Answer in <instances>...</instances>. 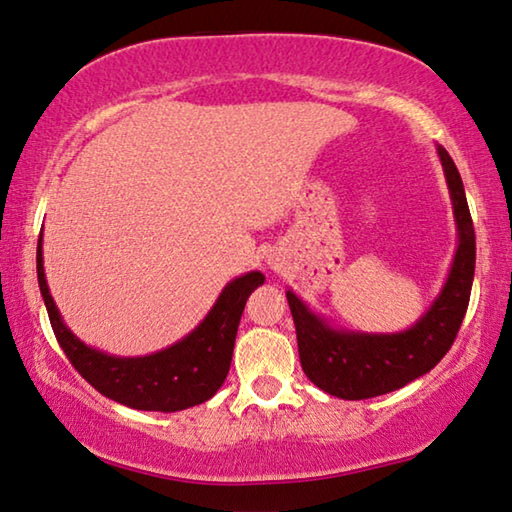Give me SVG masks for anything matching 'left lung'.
<instances>
[{"label": "left lung", "mask_w": 512, "mask_h": 512, "mask_svg": "<svg viewBox=\"0 0 512 512\" xmlns=\"http://www.w3.org/2000/svg\"><path fill=\"white\" fill-rule=\"evenodd\" d=\"M437 157L442 161L451 193L458 248L442 291L408 330L360 332L332 328L294 291H287L298 337L300 367L316 387L337 399H371L424 376L449 353L465 319L474 282L476 234L456 164L442 145H437Z\"/></svg>", "instance_id": "left-lung-1"}]
</instances>
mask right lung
Segmentation results:
<instances>
[{
    "label": "right lung",
    "mask_w": 512,
    "mask_h": 512,
    "mask_svg": "<svg viewBox=\"0 0 512 512\" xmlns=\"http://www.w3.org/2000/svg\"><path fill=\"white\" fill-rule=\"evenodd\" d=\"M36 271L54 335L81 378L111 401L152 412H177L212 399L230 371L246 300L264 285V275L259 271L239 275L227 282L205 319L180 342L141 358H120L84 344L63 323L45 280L43 232L36 250Z\"/></svg>",
    "instance_id": "add662e5"
}]
</instances>
